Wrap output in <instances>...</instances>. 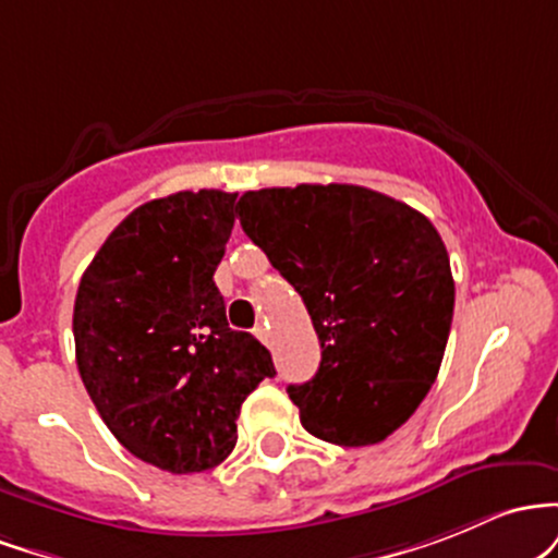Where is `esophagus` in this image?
Segmentation results:
<instances>
[{"label": "esophagus", "instance_id": "34e87169", "mask_svg": "<svg viewBox=\"0 0 558 558\" xmlns=\"http://www.w3.org/2000/svg\"><path fill=\"white\" fill-rule=\"evenodd\" d=\"M255 335H258L260 342H266V345H268V337H271V335H268V329L263 327V324H258V327H255Z\"/></svg>", "mask_w": 558, "mask_h": 558}]
</instances>
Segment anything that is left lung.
<instances>
[{"label": "left lung", "instance_id": "obj_1", "mask_svg": "<svg viewBox=\"0 0 558 558\" xmlns=\"http://www.w3.org/2000/svg\"><path fill=\"white\" fill-rule=\"evenodd\" d=\"M236 218L300 292L322 342L316 377L287 387L303 427L345 448L381 442L418 409L446 353L456 287L437 229L355 184L245 192Z\"/></svg>", "mask_w": 558, "mask_h": 558}]
</instances>
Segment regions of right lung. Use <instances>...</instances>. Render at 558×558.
<instances>
[{
    "label": "right lung",
    "instance_id": "right-lung-1",
    "mask_svg": "<svg viewBox=\"0 0 558 558\" xmlns=\"http://www.w3.org/2000/svg\"><path fill=\"white\" fill-rule=\"evenodd\" d=\"M236 195L177 192L129 213L81 277L76 363L92 403L129 453L171 474L234 450L242 403L271 353L234 331L213 274Z\"/></svg>",
    "mask_w": 558,
    "mask_h": 558
}]
</instances>
